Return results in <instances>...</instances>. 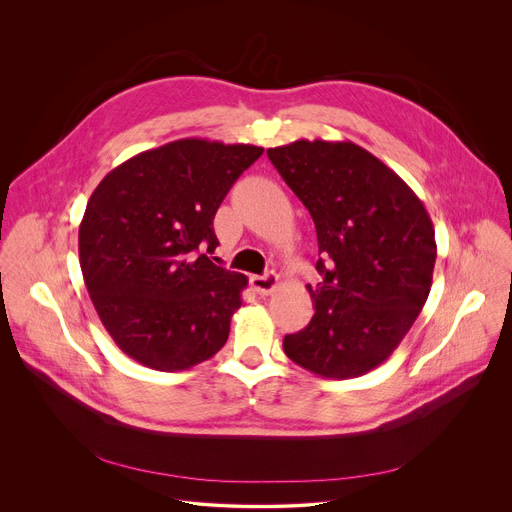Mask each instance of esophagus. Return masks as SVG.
Here are the masks:
<instances>
[{"label":"esophagus","mask_w":512,"mask_h":512,"mask_svg":"<svg viewBox=\"0 0 512 512\" xmlns=\"http://www.w3.org/2000/svg\"><path fill=\"white\" fill-rule=\"evenodd\" d=\"M279 277L275 271H267L263 275H253L251 277V287L257 291L259 296H269L271 291L277 287Z\"/></svg>","instance_id":"esophagus-1"}]
</instances>
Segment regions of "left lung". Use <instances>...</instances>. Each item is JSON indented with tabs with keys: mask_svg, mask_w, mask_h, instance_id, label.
<instances>
[{
	"mask_svg": "<svg viewBox=\"0 0 512 512\" xmlns=\"http://www.w3.org/2000/svg\"><path fill=\"white\" fill-rule=\"evenodd\" d=\"M285 184L310 210L318 235L310 324L283 338L285 354L326 379L385 362L431 289L435 233L415 192L352 141L298 139L269 148Z\"/></svg>",
	"mask_w": 512,
	"mask_h": 512,
	"instance_id": "left-lung-1",
	"label": "left lung"
}]
</instances>
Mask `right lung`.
<instances>
[{"label": "right lung", "mask_w": 512, "mask_h": 512, "mask_svg": "<svg viewBox=\"0 0 512 512\" xmlns=\"http://www.w3.org/2000/svg\"><path fill=\"white\" fill-rule=\"evenodd\" d=\"M257 145L178 139L111 170L89 198L79 257L93 306L133 360L184 371L229 338L247 277L204 254L218 247L214 214Z\"/></svg>", "instance_id": "obj_1"}]
</instances>
